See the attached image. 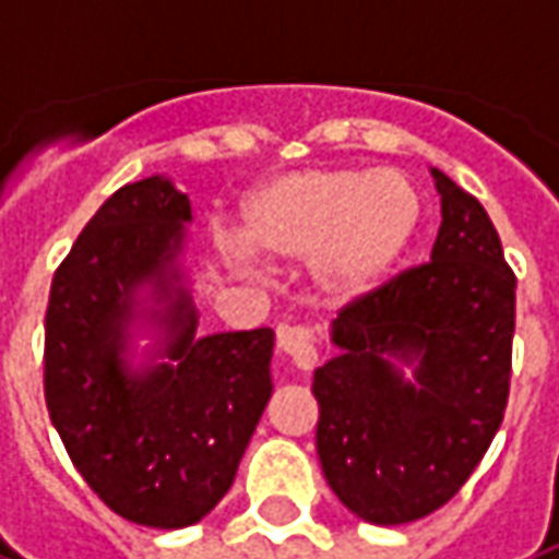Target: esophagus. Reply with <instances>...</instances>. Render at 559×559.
I'll list each match as a JSON object with an SVG mask.
<instances>
[{"mask_svg": "<svg viewBox=\"0 0 559 559\" xmlns=\"http://www.w3.org/2000/svg\"><path fill=\"white\" fill-rule=\"evenodd\" d=\"M276 349L295 361L301 371H310L317 365V334L304 325H283L276 331Z\"/></svg>", "mask_w": 559, "mask_h": 559, "instance_id": "obj_1", "label": "esophagus"}]
</instances>
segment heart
Returning <instances> with one entry per match:
<instances>
[{"label": "heart", "mask_w": 559, "mask_h": 559, "mask_svg": "<svg viewBox=\"0 0 559 559\" xmlns=\"http://www.w3.org/2000/svg\"><path fill=\"white\" fill-rule=\"evenodd\" d=\"M419 218L417 188L399 169H288L242 198L240 240L273 264L304 261L319 298L356 304L390 283ZM228 252L246 261L240 246Z\"/></svg>", "instance_id": "1"}]
</instances>
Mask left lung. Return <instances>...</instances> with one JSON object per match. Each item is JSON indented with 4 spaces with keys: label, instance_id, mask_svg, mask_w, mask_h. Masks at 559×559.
Instances as JSON below:
<instances>
[{
    "label": "left lung",
    "instance_id": "left-lung-1",
    "mask_svg": "<svg viewBox=\"0 0 559 559\" xmlns=\"http://www.w3.org/2000/svg\"><path fill=\"white\" fill-rule=\"evenodd\" d=\"M429 173L441 194L429 264L344 307L329 331L334 356L313 374L325 480L377 526L453 499L508 404L518 280L487 210Z\"/></svg>",
    "mask_w": 559,
    "mask_h": 559
}]
</instances>
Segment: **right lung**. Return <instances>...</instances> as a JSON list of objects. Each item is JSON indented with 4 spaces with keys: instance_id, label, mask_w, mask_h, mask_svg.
Listing matches in <instances>:
<instances>
[{
    "instance_id": "add662e5",
    "label": "right lung",
    "mask_w": 559,
    "mask_h": 559,
    "mask_svg": "<svg viewBox=\"0 0 559 559\" xmlns=\"http://www.w3.org/2000/svg\"><path fill=\"white\" fill-rule=\"evenodd\" d=\"M191 222L160 173L118 188L53 273L45 317V402L69 460L155 530L222 502L273 392L271 329L198 334Z\"/></svg>"
}]
</instances>
